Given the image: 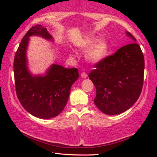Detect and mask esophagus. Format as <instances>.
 Returning a JSON list of instances; mask_svg holds the SVG:
<instances>
[{"instance_id": "1", "label": "esophagus", "mask_w": 157, "mask_h": 157, "mask_svg": "<svg viewBox=\"0 0 157 157\" xmlns=\"http://www.w3.org/2000/svg\"><path fill=\"white\" fill-rule=\"evenodd\" d=\"M81 76L83 78H86V77H87V74H86V73H85V72H82L81 74Z\"/></svg>"}]
</instances>
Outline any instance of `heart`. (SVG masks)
<instances>
[{"label": "heart", "instance_id": "heart-1", "mask_svg": "<svg viewBox=\"0 0 157 157\" xmlns=\"http://www.w3.org/2000/svg\"><path fill=\"white\" fill-rule=\"evenodd\" d=\"M95 38H91V39L86 40L84 44L82 45V48L85 49L89 48L90 47H91L95 43ZM108 49L109 44L106 40H98L95 44L88 51L86 54V59L91 63H98V62L101 61L106 56L107 52H108Z\"/></svg>", "mask_w": 157, "mask_h": 157}]
</instances>
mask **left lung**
Masks as SVG:
<instances>
[{
    "label": "left lung",
    "instance_id": "8db88e82",
    "mask_svg": "<svg viewBox=\"0 0 157 157\" xmlns=\"http://www.w3.org/2000/svg\"><path fill=\"white\" fill-rule=\"evenodd\" d=\"M94 65L89 74L95 86L94 104L103 113L119 114L128 110L140 96L144 83V57L136 39Z\"/></svg>",
    "mask_w": 157,
    "mask_h": 157
}]
</instances>
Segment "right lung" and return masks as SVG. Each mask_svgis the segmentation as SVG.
<instances>
[{"label":"right lung","instance_id":"right-lung-1","mask_svg":"<svg viewBox=\"0 0 157 157\" xmlns=\"http://www.w3.org/2000/svg\"><path fill=\"white\" fill-rule=\"evenodd\" d=\"M40 36L53 40L41 25L31 27L21 40L14 58L16 91L19 101L28 112L40 119H51L65 108L71 86L79 74L76 68H66L53 64L45 76H33L27 66L26 48L29 37Z\"/></svg>","mask_w":157,"mask_h":157}]
</instances>
